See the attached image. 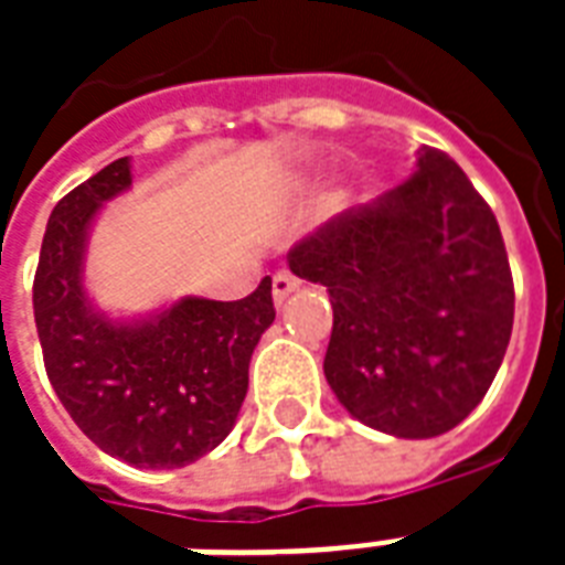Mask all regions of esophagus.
<instances>
[{
    "label": "esophagus",
    "mask_w": 565,
    "mask_h": 565,
    "mask_svg": "<svg viewBox=\"0 0 565 565\" xmlns=\"http://www.w3.org/2000/svg\"><path fill=\"white\" fill-rule=\"evenodd\" d=\"M296 290H299V278H296V275H290V273H275L273 275V299H275V305H278V308H281L284 301L290 299Z\"/></svg>",
    "instance_id": "1"
}]
</instances>
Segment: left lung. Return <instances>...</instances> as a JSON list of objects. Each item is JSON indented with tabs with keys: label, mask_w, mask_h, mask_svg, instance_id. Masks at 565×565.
<instances>
[{
	"label": "left lung",
	"mask_w": 565,
	"mask_h": 565,
	"mask_svg": "<svg viewBox=\"0 0 565 565\" xmlns=\"http://www.w3.org/2000/svg\"><path fill=\"white\" fill-rule=\"evenodd\" d=\"M334 328L326 377L354 419L404 439L446 434L481 404L513 331V275L490 204L446 152L290 248Z\"/></svg>",
	"instance_id": "1"
}]
</instances>
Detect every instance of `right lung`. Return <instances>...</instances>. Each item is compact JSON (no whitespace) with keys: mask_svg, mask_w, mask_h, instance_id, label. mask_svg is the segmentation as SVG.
Instances as JSON below:
<instances>
[{"mask_svg":"<svg viewBox=\"0 0 565 565\" xmlns=\"http://www.w3.org/2000/svg\"><path fill=\"white\" fill-rule=\"evenodd\" d=\"M131 188L128 158L55 204L38 273L34 322L46 375L73 422L137 469H179L220 446L248 390V361L273 326V281L239 301L188 299L135 322L93 310L84 252L93 216Z\"/></svg>","mask_w":565,"mask_h":565,"instance_id":"right-lung-1","label":"right lung"}]
</instances>
